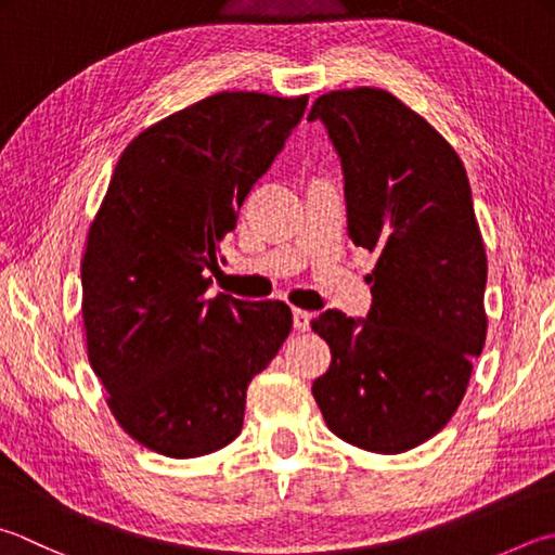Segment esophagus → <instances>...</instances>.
<instances>
[{"mask_svg": "<svg viewBox=\"0 0 555 555\" xmlns=\"http://www.w3.org/2000/svg\"><path fill=\"white\" fill-rule=\"evenodd\" d=\"M292 321H295V328L297 331H309L311 313L305 311V309H295V311H292Z\"/></svg>", "mask_w": 555, "mask_h": 555, "instance_id": "obj_1", "label": "esophagus"}]
</instances>
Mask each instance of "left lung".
<instances>
[{
    "label": "left lung",
    "mask_w": 555,
    "mask_h": 555,
    "mask_svg": "<svg viewBox=\"0 0 555 555\" xmlns=\"http://www.w3.org/2000/svg\"><path fill=\"white\" fill-rule=\"evenodd\" d=\"M317 118L343 162L348 236L376 266L367 319H311L331 348L311 393L343 442L401 454L452 421L486 345L472 185L452 144L389 91H328L309 111Z\"/></svg>",
    "instance_id": "8db88e82"
}]
</instances>
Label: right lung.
Masks as SVG:
<instances>
[{
    "label": "right lung",
    "instance_id": "obj_1",
    "mask_svg": "<svg viewBox=\"0 0 555 555\" xmlns=\"http://www.w3.org/2000/svg\"><path fill=\"white\" fill-rule=\"evenodd\" d=\"M309 96L219 91L132 138L81 256L91 370L134 442L171 459L236 440L246 389L292 328L285 301L207 297L219 242Z\"/></svg>",
    "mask_w": 555,
    "mask_h": 555
}]
</instances>
